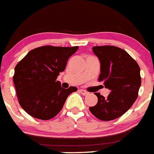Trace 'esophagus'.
I'll return each mask as SVG.
<instances>
[{"label":"esophagus","mask_w":154,"mask_h":154,"mask_svg":"<svg viewBox=\"0 0 154 154\" xmlns=\"http://www.w3.org/2000/svg\"><path fill=\"white\" fill-rule=\"evenodd\" d=\"M79 91L80 92L81 94H83V95H87V94H88V92L87 91H85V90H83V89H80Z\"/></svg>","instance_id":"1"}]
</instances>
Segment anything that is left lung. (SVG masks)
<instances>
[{
	"label": "left lung",
	"instance_id": "obj_1",
	"mask_svg": "<svg viewBox=\"0 0 154 154\" xmlns=\"http://www.w3.org/2000/svg\"><path fill=\"white\" fill-rule=\"evenodd\" d=\"M101 63L98 82L110 90L107 98L95 93L98 103L90 111L102 121L121 117L134 103L141 83L140 67L125 50L105 45L92 48Z\"/></svg>",
	"mask_w": 154,
	"mask_h": 154
}]
</instances>
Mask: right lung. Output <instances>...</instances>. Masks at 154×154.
<instances>
[{
    "label": "right lung",
    "mask_w": 154,
    "mask_h": 154,
    "mask_svg": "<svg viewBox=\"0 0 154 154\" xmlns=\"http://www.w3.org/2000/svg\"><path fill=\"white\" fill-rule=\"evenodd\" d=\"M75 47L46 45L32 49L15 67L13 83L20 105L29 115L49 120L62 110L66 99L77 87H61L56 81Z\"/></svg>",
    "instance_id": "right-lung-1"
}]
</instances>
